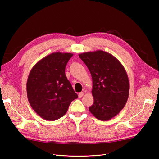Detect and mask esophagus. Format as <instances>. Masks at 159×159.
I'll return each mask as SVG.
<instances>
[{
  "mask_svg": "<svg viewBox=\"0 0 159 159\" xmlns=\"http://www.w3.org/2000/svg\"><path fill=\"white\" fill-rule=\"evenodd\" d=\"M84 92H80V93H79V94H78V97H79L80 98H81L82 97V96L84 95Z\"/></svg>",
  "mask_w": 159,
  "mask_h": 159,
  "instance_id": "34e87169",
  "label": "esophagus"
}]
</instances>
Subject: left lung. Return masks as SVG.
Instances as JSON below:
<instances>
[{
    "label": "left lung",
    "instance_id": "8db88e82",
    "mask_svg": "<svg viewBox=\"0 0 159 159\" xmlns=\"http://www.w3.org/2000/svg\"><path fill=\"white\" fill-rule=\"evenodd\" d=\"M88 68L93 80V104L89 111L101 121L114 117L125 105L129 81L124 67L116 57L102 50L79 55Z\"/></svg>",
    "mask_w": 159,
    "mask_h": 159
}]
</instances>
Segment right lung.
Here are the masks:
<instances>
[{"instance_id":"obj_1","label":"right lung","mask_w":159,"mask_h":159,"mask_svg":"<svg viewBox=\"0 0 159 159\" xmlns=\"http://www.w3.org/2000/svg\"><path fill=\"white\" fill-rule=\"evenodd\" d=\"M72 56L71 53H52L38 61L30 72L28 99L42 119L55 121L64 116L71 102L78 98L65 74Z\"/></svg>"}]
</instances>
